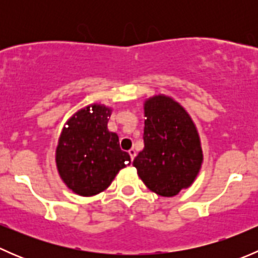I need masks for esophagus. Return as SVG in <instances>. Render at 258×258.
I'll return each mask as SVG.
<instances>
[{
	"mask_svg": "<svg viewBox=\"0 0 258 258\" xmlns=\"http://www.w3.org/2000/svg\"><path fill=\"white\" fill-rule=\"evenodd\" d=\"M128 155L130 157H131V160L134 161L135 157H136V150H135V148H131V150L128 151Z\"/></svg>",
	"mask_w": 258,
	"mask_h": 258,
	"instance_id": "34e87169",
	"label": "esophagus"
}]
</instances>
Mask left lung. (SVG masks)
<instances>
[{
  "label": "left lung",
  "instance_id": "1",
  "mask_svg": "<svg viewBox=\"0 0 258 258\" xmlns=\"http://www.w3.org/2000/svg\"><path fill=\"white\" fill-rule=\"evenodd\" d=\"M144 150L134 160L148 189L176 196L194 183L204 153L196 124L172 97L158 95L145 101Z\"/></svg>",
  "mask_w": 258,
  "mask_h": 258
}]
</instances>
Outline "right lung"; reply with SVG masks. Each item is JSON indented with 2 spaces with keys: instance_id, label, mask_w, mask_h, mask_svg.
<instances>
[{
  "instance_id": "1",
  "label": "right lung",
  "mask_w": 258,
  "mask_h": 258,
  "mask_svg": "<svg viewBox=\"0 0 258 258\" xmlns=\"http://www.w3.org/2000/svg\"><path fill=\"white\" fill-rule=\"evenodd\" d=\"M111 113L105 105L86 106L70 117L59 135L57 171L66 186L80 196L105 191L119 170L131 163L128 153L119 147L117 134L108 131Z\"/></svg>"
}]
</instances>
